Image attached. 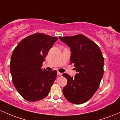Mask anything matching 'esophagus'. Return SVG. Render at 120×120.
I'll return each instance as SVG.
<instances>
[{"mask_svg":"<svg viewBox=\"0 0 120 120\" xmlns=\"http://www.w3.org/2000/svg\"><path fill=\"white\" fill-rule=\"evenodd\" d=\"M58 75H59V76H62V74L61 73V72H58Z\"/></svg>","mask_w":120,"mask_h":120,"instance_id":"obj_1","label":"esophagus"}]
</instances>
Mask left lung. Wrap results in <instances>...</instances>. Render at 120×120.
<instances>
[{"instance_id":"1","label":"left lung","mask_w":120,"mask_h":120,"mask_svg":"<svg viewBox=\"0 0 120 120\" xmlns=\"http://www.w3.org/2000/svg\"><path fill=\"white\" fill-rule=\"evenodd\" d=\"M59 38L70 48V64L77 72L74 78L62 74L67 80L63 94L71 103L83 104L92 98L100 85L104 74L103 54L99 47L84 35Z\"/></svg>"}]
</instances>
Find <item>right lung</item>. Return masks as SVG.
Segmentation results:
<instances>
[{
    "mask_svg": "<svg viewBox=\"0 0 120 120\" xmlns=\"http://www.w3.org/2000/svg\"><path fill=\"white\" fill-rule=\"evenodd\" d=\"M57 40L42 33H35L24 38L13 50L10 63L13 84L25 100L36 101L49 94L57 72L42 70L41 67Z\"/></svg>",
    "mask_w": 120,
    "mask_h": 120,
    "instance_id": "add662e5",
    "label": "right lung"
}]
</instances>
